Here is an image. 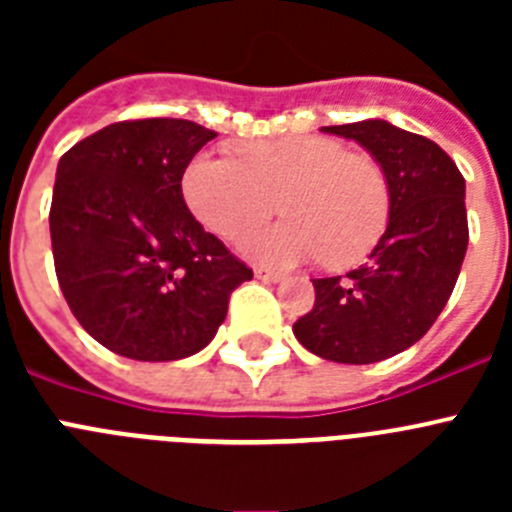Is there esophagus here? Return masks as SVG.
I'll return each mask as SVG.
<instances>
[{"label":"esophagus","instance_id":"esophagus-1","mask_svg":"<svg viewBox=\"0 0 512 512\" xmlns=\"http://www.w3.org/2000/svg\"><path fill=\"white\" fill-rule=\"evenodd\" d=\"M256 277L264 279V282H279L284 274H282V271H274V269H266V266H259V269H256Z\"/></svg>","mask_w":512,"mask_h":512}]
</instances>
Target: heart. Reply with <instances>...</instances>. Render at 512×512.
Returning <instances> with one entry per match:
<instances>
[{
    "label": "heart",
    "instance_id": "obj_1",
    "mask_svg": "<svg viewBox=\"0 0 512 512\" xmlns=\"http://www.w3.org/2000/svg\"><path fill=\"white\" fill-rule=\"evenodd\" d=\"M189 210L217 235L235 238L279 210L274 228L243 238L253 259L295 264L323 256L346 269L364 259L390 220V187L377 161L323 135L251 140L238 161L200 153L182 176Z\"/></svg>",
    "mask_w": 512,
    "mask_h": 512
}]
</instances>
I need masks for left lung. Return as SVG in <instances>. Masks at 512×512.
<instances>
[{"label": "left lung", "mask_w": 512, "mask_h": 512, "mask_svg": "<svg viewBox=\"0 0 512 512\" xmlns=\"http://www.w3.org/2000/svg\"><path fill=\"white\" fill-rule=\"evenodd\" d=\"M323 130L356 140L382 166L390 220L364 266L312 279L315 305L292 330L320 359L374 364L418 343L449 302L469 243L467 184L441 146L387 120Z\"/></svg>", "instance_id": "obj_1"}]
</instances>
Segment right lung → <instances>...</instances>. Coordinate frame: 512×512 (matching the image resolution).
Segmentation results:
<instances>
[{"label": "right lung", "instance_id": "1", "mask_svg": "<svg viewBox=\"0 0 512 512\" xmlns=\"http://www.w3.org/2000/svg\"><path fill=\"white\" fill-rule=\"evenodd\" d=\"M215 135L192 120H125L58 161L48 217L58 284L81 328L115 354H197L253 277L184 202V169Z\"/></svg>", "mask_w": 512, "mask_h": 512}]
</instances>
